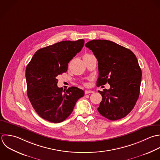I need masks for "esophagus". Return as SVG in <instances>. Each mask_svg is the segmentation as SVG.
<instances>
[{
    "mask_svg": "<svg viewBox=\"0 0 160 160\" xmlns=\"http://www.w3.org/2000/svg\"><path fill=\"white\" fill-rule=\"evenodd\" d=\"M92 93H94V92L92 91V90H85V94Z\"/></svg>",
    "mask_w": 160,
    "mask_h": 160,
    "instance_id": "34e87169",
    "label": "esophagus"
}]
</instances>
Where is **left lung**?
<instances>
[{
    "mask_svg": "<svg viewBox=\"0 0 160 160\" xmlns=\"http://www.w3.org/2000/svg\"><path fill=\"white\" fill-rule=\"evenodd\" d=\"M85 45L98 60L97 87L110 85L109 90H98L102 96L98 112L110 120L124 118L133 109L140 95L142 73L135 55L107 40H93Z\"/></svg>",
    "mask_w": 160,
    "mask_h": 160,
    "instance_id": "1",
    "label": "left lung"
}]
</instances>
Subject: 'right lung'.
Returning <instances> with one entry per match:
<instances>
[{
  "mask_svg": "<svg viewBox=\"0 0 160 160\" xmlns=\"http://www.w3.org/2000/svg\"><path fill=\"white\" fill-rule=\"evenodd\" d=\"M83 39L65 40L38 50L27 65L25 77L27 95L37 114L52 123H60L73 110L84 91L69 87L63 91L57 87V77L68 69L69 62L80 52Z\"/></svg>",
  "mask_w": 160,
  "mask_h": 160,
  "instance_id": "obj_1",
  "label": "right lung"
}]
</instances>
